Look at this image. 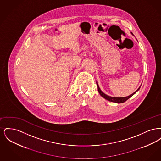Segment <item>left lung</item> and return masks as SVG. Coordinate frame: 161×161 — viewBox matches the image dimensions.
<instances>
[{
	"instance_id": "8db88e82",
	"label": "left lung",
	"mask_w": 161,
	"mask_h": 161,
	"mask_svg": "<svg viewBox=\"0 0 161 161\" xmlns=\"http://www.w3.org/2000/svg\"><path fill=\"white\" fill-rule=\"evenodd\" d=\"M131 34H132V33H131ZM97 86H98V92L100 93V95H101L102 97H103L104 98H105L106 100H108V101H109L114 102V103H124L125 101H126L128 99H129L130 97H131L135 93H136V92H137L138 91H139V89H140V87H141V86L138 88V89L137 91H136L135 92H134V93H133L131 95H130L128 96V97H109V96H108L107 95H106L105 93H104L103 92L101 91V89H100V87H99V86H98V84L97 83Z\"/></svg>"
}]
</instances>
